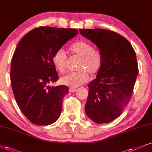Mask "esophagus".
I'll use <instances>...</instances> for the list:
<instances>
[{
  "label": "esophagus",
  "mask_w": 152,
  "mask_h": 152,
  "mask_svg": "<svg viewBox=\"0 0 152 152\" xmlns=\"http://www.w3.org/2000/svg\"><path fill=\"white\" fill-rule=\"evenodd\" d=\"M77 90V89H75V88H70L69 89V91L70 92H75Z\"/></svg>",
  "instance_id": "obj_1"
}]
</instances>
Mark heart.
I'll use <instances>...</instances> for the list:
<instances>
[{
  "instance_id": "b5f03b06",
  "label": "heart",
  "mask_w": 152,
  "mask_h": 152,
  "mask_svg": "<svg viewBox=\"0 0 152 152\" xmlns=\"http://www.w3.org/2000/svg\"><path fill=\"white\" fill-rule=\"evenodd\" d=\"M70 50L73 55L78 56L80 60L77 68L80 70L70 72L61 78L63 85L70 87H77L85 84L89 79V74H96L102 65V56L101 52L94 48L90 43L80 41L70 46ZM52 62L54 66L60 72L66 70L67 56L64 50H56L52 56Z\"/></svg>"
}]
</instances>
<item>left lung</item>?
I'll list each match as a JSON object with an SVG mask.
<instances>
[{
	"instance_id": "obj_1",
	"label": "left lung",
	"mask_w": 152,
	"mask_h": 152,
	"mask_svg": "<svg viewBox=\"0 0 152 152\" xmlns=\"http://www.w3.org/2000/svg\"><path fill=\"white\" fill-rule=\"evenodd\" d=\"M102 56L96 78L88 85L85 112L96 123L117 118L130 101L138 74L136 53L130 43L118 33L104 29H80Z\"/></svg>"
}]
</instances>
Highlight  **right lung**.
<instances>
[{
	"mask_svg": "<svg viewBox=\"0 0 152 152\" xmlns=\"http://www.w3.org/2000/svg\"><path fill=\"white\" fill-rule=\"evenodd\" d=\"M77 33L75 29L35 28L22 37L15 50L10 69L12 91L22 113L34 124L50 125L61 115L68 88L49 86L58 80L52 56Z\"/></svg>",
	"mask_w": 152,
	"mask_h": 152,
	"instance_id": "1",
	"label": "right lung"
}]
</instances>
